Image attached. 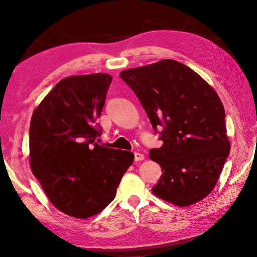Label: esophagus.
<instances>
[{"mask_svg": "<svg viewBox=\"0 0 257 257\" xmlns=\"http://www.w3.org/2000/svg\"><path fill=\"white\" fill-rule=\"evenodd\" d=\"M134 155H135V161H136V162H138V161L144 160V154L138 153V152H135Z\"/></svg>", "mask_w": 257, "mask_h": 257, "instance_id": "esophagus-1", "label": "esophagus"}]
</instances>
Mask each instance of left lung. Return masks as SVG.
Instances as JSON below:
<instances>
[{"instance_id": "left-lung-1", "label": "left lung", "mask_w": 257, "mask_h": 257, "mask_svg": "<svg viewBox=\"0 0 257 257\" xmlns=\"http://www.w3.org/2000/svg\"><path fill=\"white\" fill-rule=\"evenodd\" d=\"M120 77L163 142L150 150V158L162 169L153 193L178 206L206 197L230 153L224 107L214 89L175 60L128 69Z\"/></svg>"}]
</instances>
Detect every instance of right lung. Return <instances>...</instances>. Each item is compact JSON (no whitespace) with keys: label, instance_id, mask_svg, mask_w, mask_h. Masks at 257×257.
I'll return each instance as SVG.
<instances>
[{"label":"right lung","instance_id":"1","mask_svg":"<svg viewBox=\"0 0 257 257\" xmlns=\"http://www.w3.org/2000/svg\"><path fill=\"white\" fill-rule=\"evenodd\" d=\"M112 77L73 76L59 81L34 111L29 128L30 167L51 203L86 219L113 198L133 164L129 151L98 145L101 115Z\"/></svg>","mask_w":257,"mask_h":257}]
</instances>
